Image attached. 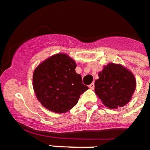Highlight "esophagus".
I'll return each mask as SVG.
<instances>
[{
  "instance_id": "esophagus-1",
  "label": "esophagus",
  "mask_w": 150,
  "mask_h": 150,
  "mask_svg": "<svg viewBox=\"0 0 150 150\" xmlns=\"http://www.w3.org/2000/svg\"><path fill=\"white\" fill-rule=\"evenodd\" d=\"M88 86H89L90 89L93 90V89H94V88H95V83H92L90 84V85Z\"/></svg>"
}]
</instances>
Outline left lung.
I'll return each instance as SVG.
<instances>
[{
	"instance_id": "8db88e82",
	"label": "left lung",
	"mask_w": 150,
	"mask_h": 150,
	"mask_svg": "<svg viewBox=\"0 0 150 150\" xmlns=\"http://www.w3.org/2000/svg\"><path fill=\"white\" fill-rule=\"evenodd\" d=\"M136 88V80L131 72L120 64H109L98 73L95 91L107 107L116 109L130 101Z\"/></svg>"
}]
</instances>
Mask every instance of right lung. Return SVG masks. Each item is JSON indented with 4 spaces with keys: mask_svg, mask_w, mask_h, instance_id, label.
I'll return each mask as SVG.
<instances>
[{
    "mask_svg": "<svg viewBox=\"0 0 150 150\" xmlns=\"http://www.w3.org/2000/svg\"><path fill=\"white\" fill-rule=\"evenodd\" d=\"M75 62L65 54L47 59L33 73V89L43 106L51 111L65 113L77 104L88 89L75 72Z\"/></svg>",
    "mask_w": 150,
    "mask_h": 150,
    "instance_id": "right-lung-1",
    "label": "right lung"
}]
</instances>
